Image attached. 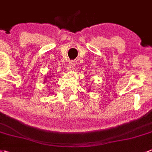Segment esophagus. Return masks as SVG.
Returning a JSON list of instances; mask_svg holds the SVG:
<instances>
[{"instance_id": "1", "label": "esophagus", "mask_w": 152, "mask_h": 152, "mask_svg": "<svg viewBox=\"0 0 152 152\" xmlns=\"http://www.w3.org/2000/svg\"><path fill=\"white\" fill-rule=\"evenodd\" d=\"M69 70H74L75 69V64L73 61L69 63Z\"/></svg>"}]
</instances>
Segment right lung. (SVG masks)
Listing matches in <instances>:
<instances>
[{
  "label": "right lung",
  "mask_w": 152,
  "mask_h": 152,
  "mask_svg": "<svg viewBox=\"0 0 152 152\" xmlns=\"http://www.w3.org/2000/svg\"><path fill=\"white\" fill-rule=\"evenodd\" d=\"M44 81H45H45H46V80H44Z\"/></svg>",
  "instance_id": "right-lung-1"
}]
</instances>
